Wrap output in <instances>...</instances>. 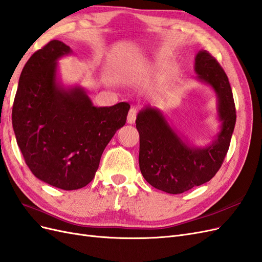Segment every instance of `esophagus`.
<instances>
[{"instance_id": "esophagus-1", "label": "esophagus", "mask_w": 262, "mask_h": 262, "mask_svg": "<svg viewBox=\"0 0 262 262\" xmlns=\"http://www.w3.org/2000/svg\"><path fill=\"white\" fill-rule=\"evenodd\" d=\"M137 114H138V112H137V109H136V108H131V109L129 110V114H128V118H126V120H128V123L132 124V123H134V122H136V118H137Z\"/></svg>"}]
</instances>
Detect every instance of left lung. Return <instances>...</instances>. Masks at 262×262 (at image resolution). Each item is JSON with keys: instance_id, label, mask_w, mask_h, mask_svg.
I'll use <instances>...</instances> for the list:
<instances>
[{"instance_id": "obj_1", "label": "left lung", "mask_w": 262, "mask_h": 262, "mask_svg": "<svg viewBox=\"0 0 262 262\" xmlns=\"http://www.w3.org/2000/svg\"><path fill=\"white\" fill-rule=\"evenodd\" d=\"M194 72L200 82L216 95L221 130L203 147L190 145L166 120L160 109L146 106L138 114L140 133L139 165L150 186L167 193H182L211 180L223 164L236 122L231 85L219 62L207 50L194 59Z\"/></svg>"}]
</instances>
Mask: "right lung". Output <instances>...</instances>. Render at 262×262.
<instances>
[{
    "instance_id": "add662e5",
    "label": "right lung",
    "mask_w": 262,
    "mask_h": 262,
    "mask_svg": "<svg viewBox=\"0 0 262 262\" xmlns=\"http://www.w3.org/2000/svg\"><path fill=\"white\" fill-rule=\"evenodd\" d=\"M72 53L51 40L24 67L15 95L12 122L18 147L34 175L63 190L85 187L117 130L125 124L128 102L93 105L81 86L64 87L58 60Z\"/></svg>"
}]
</instances>
